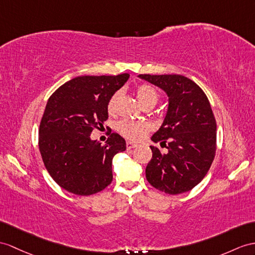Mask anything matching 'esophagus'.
I'll return each instance as SVG.
<instances>
[{"label": "esophagus", "mask_w": 255, "mask_h": 255, "mask_svg": "<svg viewBox=\"0 0 255 255\" xmlns=\"http://www.w3.org/2000/svg\"><path fill=\"white\" fill-rule=\"evenodd\" d=\"M137 147V144H134V142L132 141H127V148L128 149H132V148H135Z\"/></svg>", "instance_id": "obj_1"}]
</instances>
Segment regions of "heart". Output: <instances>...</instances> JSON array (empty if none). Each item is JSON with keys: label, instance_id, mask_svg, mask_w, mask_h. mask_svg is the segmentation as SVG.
<instances>
[{"label": "heart", "instance_id": "1", "mask_svg": "<svg viewBox=\"0 0 255 255\" xmlns=\"http://www.w3.org/2000/svg\"><path fill=\"white\" fill-rule=\"evenodd\" d=\"M135 94L136 97H137L138 103L144 108H152L158 103V92L150 84H140L136 89ZM118 98H119V93H115L110 97L107 104V110L109 114L115 113ZM117 129L124 137L131 140H138L148 133L149 126L145 122H136L126 119L117 123Z\"/></svg>", "mask_w": 255, "mask_h": 255}]
</instances>
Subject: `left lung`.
Segmentation results:
<instances>
[{"mask_svg": "<svg viewBox=\"0 0 255 255\" xmlns=\"http://www.w3.org/2000/svg\"><path fill=\"white\" fill-rule=\"evenodd\" d=\"M138 77L169 97L164 121L151 137L167 151L150 146L147 181L165 194L189 191L207 175L215 157L216 121L209 99L199 85L181 74Z\"/></svg>", "mask_w": 255, "mask_h": 255, "instance_id": "8db88e82", "label": "left lung"}]
</instances>
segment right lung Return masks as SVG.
<instances>
[{"instance_id": "right-lung-1", "label": "right lung", "mask_w": 255, "mask_h": 255, "mask_svg": "<svg viewBox=\"0 0 255 255\" xmlns=\"http://www.w3.org/2000/svg\"><path fill=\"white\" fill-rule=\"evenodd\" d=\"M128 78L77 77L48 98L39 128L40 152L49 175L71 194L90 196L113 182V158L126 150V140L111 133L103 146L91 133L108 119L109 99Z\"/></svg>"}]
</instances>
